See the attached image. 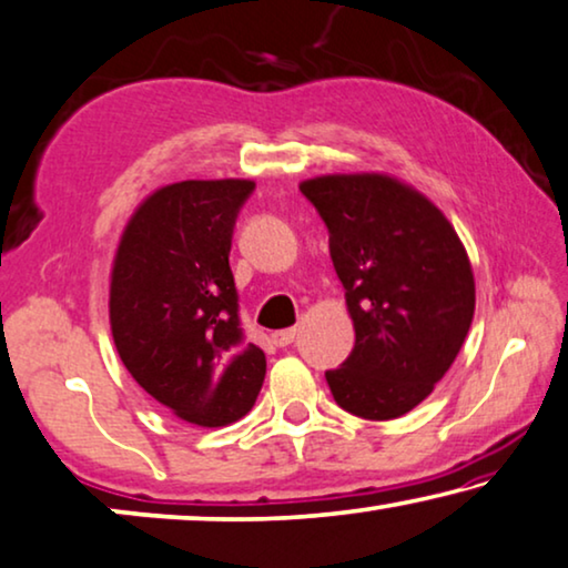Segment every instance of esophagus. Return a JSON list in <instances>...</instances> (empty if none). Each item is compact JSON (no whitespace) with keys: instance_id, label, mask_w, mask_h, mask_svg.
I'll return each instance as SVG.
<instances>
[{"instance_id":"esophagus-1","label":"esophagus","mask_w":568,"mask_h":568,"mask_svg":"<svg viewBox=\"0 0 568 568\" xmlns=\"http://www.w3.org/2000/svg\"><path fill=\"white\" fill-rule=\"evenodd\" d=\"M293 339H295V329H281V332L273 334V342L277 347H287Z\"/></svg>"}]
</instances>
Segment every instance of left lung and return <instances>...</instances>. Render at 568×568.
<instances>
[{
	"mask_svg": "<svg viewBox=\"0 0 568 568\" xmlns=\"http://www.w3.org/2000/svg\"><path fill=\"white\" fill-rule=\"evenodd\" d=\"M329 229L355 347L326 371L334 402L383 422L412 412L458 357L474 322L466 246L440 207L388 174L301 182Z\"/></svg>",
	"mask_w": 568,
	"mask_h": 568,
	"instance_id": "8db88e82",
	"label": "left lung"
}]
</instances>
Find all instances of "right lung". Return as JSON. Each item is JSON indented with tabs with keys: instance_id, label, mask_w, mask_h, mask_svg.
Returning <instances> with one entry per match:
<instances>
[{
	"instance_id": "obj_1",
	"label": "right lung",
	"mask_w": 568,
	"mask_h": 568,
	"mask_svg": "<svg viewBox=\"0 0 568 568\" xmlns=\"http://www.w3.org/2000/svg\"><path fill=\"white\" fill-rule=\"evenodd\" d=\"M252 180H185L128 221L110 275V329L128 373L197 427H226L257 402L265 353L244 342L229 267Z\"/></svg>"
}]
</instances>
